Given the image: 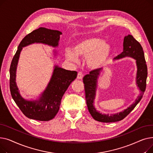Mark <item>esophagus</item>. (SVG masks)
I'll return each instance as SVG.
<instances>
[{
  "mask_svg": "<svg viewBox=\"0 0 153 153\" xmlns=\"http://www.w3.org/2000/svg\"><path fill=\"white\" fill-rule=\"evenodd\" d=\"M83 78V74L81 72H79L77 76V79H82Z\"/></svg>",
  "mask_w": 153,
  "mask_h": 153,
  "instance_id": "obj_1",
  "label": "esophagus"
}]
</instances>
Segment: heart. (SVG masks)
Segmentation results:
<instances>
[{"label":"heart","instance_id":"obj_1","mask_svg":"<svg viewBox=\"0 0 153 153\" xmlns=\"http://www.w3.org/2000/svg\"><path fill=\"white\" fill-rule=\"evenodd\" d=\"M111 52V46L105 41L97 38H87L80 40L72 48H66L67 59L77 62L78 57H85L87 66L93 69L102 67L107 62Z\"/></svg>","mask_w":153,"mask_h":153}]
</instances>
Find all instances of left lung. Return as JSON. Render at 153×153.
Masks as SVG:
<instances>
[{
	"label": "left lung",
	"mask_w": 153,
	"mask_h": 153,
	"mask_svg": "<svg viewBox=\"0 0 153 153\" xmlns=\"http://www.w3.org/2000/svg\"><path fill=\"white\" fill-rule=\"evenodd\" d=\"M125 57H130L136 60L137 72H136V83L140 91L138 96L133 104L122 111L115 114H104L100 113L94 106V100L97 91L98 79L102 71V68L97 69L90 72L89 74L85 75L83 78L84 84L85 99L88 110L93 118L98 122L104 123H110L118 122L125 118L134 109L136 105L140 102L143 97L146 86V78L148 76V69L146 64L145 58L143 48L140 43L136 41L131 35L125 36L123 39V50L115 59H120Z\"/></svg>",
	"instance_id": "1"
}]
</instances>
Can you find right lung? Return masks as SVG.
Wrapping results in <instances>:
<instances>
[{
	"mask_svg": "<svg viewBox=\"0 0 153 153\" xmlns=\"http://www.w3.org/2000/svg\"><path fill=\"white\" fill-rule=\"evenodd\" d=\"M62 32L58 30L40 27L23 38L12 59L10 68V89L12 97L22 113L27 117L39 120L49 121L52 120L59 111L64 94L71 83L74 81L77 72L54 66L53 74L45 90L36 100H29L21 95L16 83V72L20 53L23 47L33 43H42L58 47ZM57 52L54 51V55Z\"/></svg>",
	"mask_w": 153,
	"mask_h": 153,
	"instance_id": "1",
	"label": "right lung"
}]
</instances>
